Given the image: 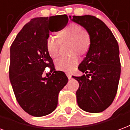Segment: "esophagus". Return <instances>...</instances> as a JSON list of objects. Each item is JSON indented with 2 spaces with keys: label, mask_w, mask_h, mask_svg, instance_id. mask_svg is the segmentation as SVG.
<instances>
[{
  "label": "esophagus",
  "mask_w": 130,
  "mask_h": 130,
  "mask_svg": "<svg viewBox=\"0 0 130 130\" xmlns=\"http://www.w3.org/2000/svg\"><path fill=\"white\" fill-rule=\"evenodd\" d=\"M66 75L68 76V78H69V79H71V78H72V74H70V73H67Z\"/></svg>",
  "instance_id": "esophagus-1"
}]
</instances>
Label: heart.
Returning a JSON list of instances; mask_svg holds the SVG:
<instances>
[{
  "label": "heart",
  "mask_w": 130,
  "mask_h": 130,
  "mask_svg": "<svg viewBox=\"0 0 130 130\" xmlns=\"http://www.w3.org/2000/svg\"><path fill=\"white\" fill-rule=\"evenodd\" d=\"M59 39L54 36H50L46 41V47L51 57L56 58L58 54L60 42H71V51L73 54H84L90 45V35L88 31L82 29L76 23H70L65 27L60 33ZM78 58L76 56L70 57H60L56 60V69L62 72H71L78 63Z\"/></svg>",
  "instance_id": "obj_1"
}]
</instances>
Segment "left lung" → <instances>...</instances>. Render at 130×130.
Wrapping results in <instances>:
<instances>
[{"instance_id": "obj_1", "label": "left lung", "mask_w": 130, "mask_h": 130, "mask_svg": "<svg viewBox=\"0 0 130 130\" xmlns=\"http://www.w3.org/2000/svg\"><path fill=\"white\" fill-rule=\"evenodd\" d=\"M70 19L88 31L91 39L86 56L78 68L85 74L72 76L79 83L78 105L87 112H101L112 103L117 93L121 75L118 42L96 16H73Z\"/></svg>"}]
</instances>
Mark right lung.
Returning a JSON list of instances; mask_svg holds the SVG:
<instances>
[{
    "label": "right lung",
    "mask_w": 130,
    "mask_h": 130,
    "mask_svg": "<svg viewBox=\"0 0 130 130\" xmlns=\"http://www.w3.org/2000/svg\"><path fill=\"white\" fill-rule=\"evenodd\" d=\"M59 16L32 19L16 36L10 47L9 80L14 94L24 111L33 116L52 113L58 105V93L68 82L62 71H55L46 47L50 31H57L68 24L54 26ZM46 67L53 73L43 77Z\"/></svg>",
    "instance_id": "add662e5"
}]
</instances>
